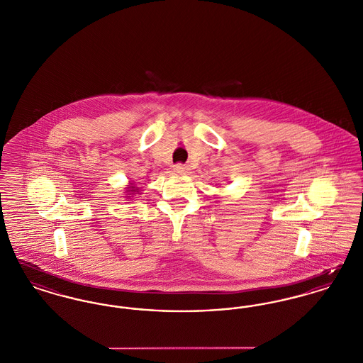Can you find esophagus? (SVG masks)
Masks as SVG:
<instances>
[{
    "mask_svg": "<svg viewBox=\"0 0 363 363\" xmlns=\"http://www.w3.org/2000/svg\"><path fill=\"white\" fill-rule=\"evenodd\" d=\"M174 173L184 175V174L188 173V169L184 164H175L174 166Z\"/></svg>",
    "mask_w": 363,
    "mask_h": 363,
    "instance_id": "esophagus-1",
    "label": "esophagus"
}]
</instances>
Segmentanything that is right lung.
I'll return each instance as SVG.
<instances>
[{"label":"right lung","instance_id":"obj_1","mask_svg":"<svg viewBox=\"0 0 363 363\" xmlns=\"http://www.w3.org/2000/svg\"><path fill=\"white\" fill-rule=\"evenodd\" d=\"M125 199L128 200V201H130L132 199H135V196H138V194H141V189L136 186V184L135 182H132V181H129V185H126V188H125Z\"/></svg>","mask_w":363,"mask_h":363}]
</instances>
